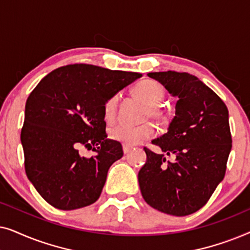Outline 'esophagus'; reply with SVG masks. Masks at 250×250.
I'll return each instance as SVG.
<instances>
[{
  "label": "esophagus",
  "instance_id": "34e87169",
  "mask_svg": "<svg viewBox=\"0 0 250 250\" xmlns=\"http://www.w3.org/2000/svg\"><path fill=\"white\" fill-rule=\"evenodd\" d=\"M132 150V146H123V151H124L125 155H127V153L131 151Z\"/></svg>",
  "mask_w": 250,
  "mask_h": 250
}]
</instances>
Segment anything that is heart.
I'll list each match as a JSON object with an SVG mask.
<instances>
[{
    "mask_svg": "<svg viewBox=\"0 0 250 250\" xmlns=\"http://www.w3.org/2000/svg\"><path fill=\"white\" fill-rule=\"evenodd\" d=\"M136 97L142 99L146 104H149L146 110V117L153 119H160L163 117V112L157 107L164 97V90L159 83L155 81L146 80L140 82L134 87ZM119 95L114 94L105 101L104 104V118L107 122H112L117 114ZM156 134L155 126L151 123H145L142 125L131 126L126 124H116L109 128V136L114 141L121 142L124 146L139 145L146 140L151 139Z\"/></svg>",
    "mask_w": 250,
    "mask_h": 250,
    "instance_id": "1",
    "label": "heart"
}]
</instances>
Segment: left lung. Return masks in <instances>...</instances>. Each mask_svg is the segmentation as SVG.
Listing matches in <instances>:
<instances>
[{
	"mask_svg": "<svg viewBox=\"0 0 250 250\" xmlns=\"http://www.w3.org/2000/svg\"><path fill=\"white\" fill-rule=\"evenodd\" d=\"M149 77L177 98L175 116L165 134L152 140L164 153L145 148L146 162L139 172L143 199L174 216L196 213L224 179L232 139L229 110L222 99L188 73L159 71Z\"/></svg>",
	"mask_w": 250,
	"mask_h": 250,
	"instance_id": "left-lung-1",
	"label": "left lung"
}]
</instances>
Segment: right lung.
I'll return each mask as SVG.
<instances>
[{"label":"right lung","instance_id":"add662e5","mask_svg":"<svg viewBox=\"0 0 250 250\" xmlns=\"http://www.w3.org/2000/svg\"><path fill=\"white\" fill-rule=\"evenodd\" d=\"M142 75L75 63L47 74L26 101L21 145L27 177L61 210L95 203L122 145L107 139L104 104ZM80 146L97 152L82 157Z\"/></svg>","mask_w":250,"mask_h":250}]
</instances>
